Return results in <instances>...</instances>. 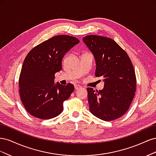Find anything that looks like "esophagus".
I'll return each instance as SVG.
<instances>
[{
  "label": "esophagus",
  "mask_w": 156,
  "mask_h": 156,
  "mask_svg": "<svg viewBox=\"0 0 156 156\" xmlns=\"http://www.w3.org/2000/svg\"><path fill=\"white\" fill-rule=\"evenodd\" d=\"M81 88V87H80V86H79V85L75 86V90H77L80 89Z\"/></svg>",
  "instance_id": "obj_1"
}]
</instances>
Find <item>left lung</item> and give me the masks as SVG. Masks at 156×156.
<instances>
[{
	"mask_svg": "<svg viewBox=\"0 0 156 156\" xmlns=\"http://www.w3.org/2000/svg\"><path fill=\"white\" fill-rule=\"evenodd\" d=\"M84 43L96 60V77L104 78V88H87L90 111L105 121L119 119L129 109L136 90L133 66L126 51L108 37L88 35Z\"/></svg>",
	"mask_w": 156,
	"mask_h": 156,
	"instance_id": "8db88e82",
	"label": "left lung"
}]
</instances>
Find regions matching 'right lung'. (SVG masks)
I'll use <instances>...</instances> for the list:
<instances>
[{
    "instance_id": "add662e5",
    "label": "right lung",
    "mask_w": 156,
    "mask_h": 156,
    "mask_svg": "<svg viewBox=\"0 0 156 156\" xmlns=\"http://www.w3.org/2000/svg\"><path fill=\"white\" fill-rule=\"evenodd\" d=\"M79 43L77 37L54 36L33 48L25 58L19 84L21 100L32 116L53 119L63 111V103L74 90L68 83L55 84V74L62 69L65 54Z\"/></svg>"
}]
</instances>
